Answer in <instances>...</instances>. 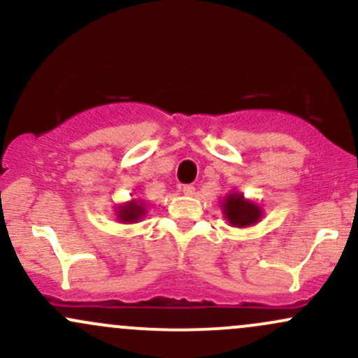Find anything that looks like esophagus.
Listing matches in <instances>:
<instances>
[{"mask_svg":"<svg viewBox=\"0 0 358 358\" xmlns=\"http://www.w3.org/2000/svg\"><path fill=\"white\" fill-rule=\"evenodd\" d=\"M183 194L185 195H195V187L194 185H183Z\"/></svg>","mask_w":358,"mask_h":358,"instance_id":"esophagus-1","label":"esophagus"}]
</instances>
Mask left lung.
Listing matches in <instances>:
<instances>
[{"mask_svg":"<svg viewBox=\"0 0 358 358\" xmlns=\"http://www.w3.org/2000/svg\"><path fill=\"white\" fill-rule=\"evenodd\" d=\"M222 207L227 221L238 227L251 226V224L258 222V219L262 217L260 207L243 199L241 194L229 195V197L224 200Z\"/></svg>","mask_w":358,"mask_h":358,"instance_id":"8db88e82","label":"left lung"}]
</instances>
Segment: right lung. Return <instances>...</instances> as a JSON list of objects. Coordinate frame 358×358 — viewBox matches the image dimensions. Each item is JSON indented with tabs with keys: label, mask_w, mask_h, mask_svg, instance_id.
Wrapping results in <instances>:
<instances>
[{
	"label": "right lung",
	"mask_w": 358,
	"mask_h": 358,
	"mask_svg": "<svg viewBox=\"0 0 358 358\" xmlns=\"http://www.w3.org/2000/svg\"><path fill=\"white\" fill-rule=\"evenodd\" d=\"M119 219L122 222H134L137 219H141L144 215V207L137 202L125 203V206L119 207Z\"/></svg>",
	"instance_id": "obj_1"
}]
</instances>
